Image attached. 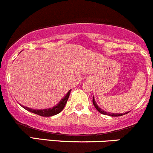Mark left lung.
Returning <instances> with one entry per match:
<instances>
[{"instance_id":"left-lung-1","label":"left lung","mask_w":153,"mask_h":153,"mask_svg":"<svg viewBox=\"0 0 153 153\" xmlns=\"http://www.w3.org/2000/svg\"><path fill=\"white\" fill-rule=\"evenodd\" d=\"M93 103H94L95 108H96V110H97L99 112H100L101 114H104V115H108V116H110V117H119V116H122V115L126 114L129 113V111L125 112V113H123V114H117V113L114 114V113H111V112H107L106 111L103 110L102 108H101L99 106H98L97 103H96V101H95L94 99V96L93 97Z\"/></svg>"}]
</instances>
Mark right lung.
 <instances>
[{
  "mask_svg": "<svg viewBox=\"0 0 153 153\" xmlns=\"http://www.w3.org/2000/svg\"><path fill=\"white\" fill-rule=\"evenodd\" d=\"M71 91V90L68 91V94L64 96V98H62V99L60 100V101H59L56 106L52 107V108H45V109H34V108H29V107L23 106L22 104L20 105L24 108V109L29 111L30 112H32V113L34 114H36L42 116V117H52V116L57 114L59 112L62 111V110L64 108L65 106L67 101H68V98H69Z\"/></svg>",
  "mask_w": 153,
  "mask_h": 153,
  "instance_id": "1",
  "label": "right lung"
}]
</instances>
